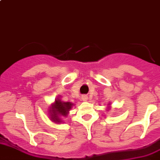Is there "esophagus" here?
Instances as JSON below:
<instances>
[{"mask_svg": "<svg viewBox=\"0 0 160 160\" xmlns=\"http://www.w3.org/2000/svg\"><path fill=\"white\" fill-rule=\"evenodd\" d=\"M82 99L83 100V101H87V100H88V97H87L86 95H83V96L82 97Z\"/></svg>", "mask_w": 160, "mask_h": 160, "instance_id": "1", "label": "esophagus"}]
</instances>
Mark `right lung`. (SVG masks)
Listing matches in <instances>:
<instances>
[{"mask_svg": "<svg viewBox=\"0 0 160 160\" xmlns=\"http://www.w3.org/2000/svg\"><path fill=\"white\" fill-rule=\"evenodd\" d=\"M73 104L69 102H62L60 98H57L55 103L52 105L49 109L50 118L52 121L56 123L61 122L62 118L63 116H66L68 114V111L71 109Z\"/></svg>", "mask_w": 160, "mask_h": 160, "instance_id": "add662e5", "label": "right lung"}]
</instances>
